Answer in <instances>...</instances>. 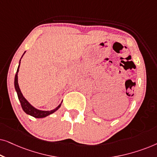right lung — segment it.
<instances>
[{
  "label": "right lung",
  "mask_w": 157,
  "mask_h": 157,
  "mask_svg": "<svg viewBox=\"0 0 157 157\" xmlns=\"http://www.w3.org/2000/svg\"><path fill=\"white\" fill-rule=\"evenodd\" d=\"M24 53H23V54H24ZM20 61H21V60H20ZM20 63H21V62H19V65H18V69H17L16 76H15L14 86H15V89H16V91L17 92V95H18L19 101H20V103H21V107H22L23 110L24 111V112L26 113L27 114L32 116V117H35V118H38V119H40V118L46 117H47V116L50 115V114H51V113H54L55 111H56L58 109H59L60 107H61L62 102L59 105V106L56 107V108L54 109H53V110H51V111H41V110H39V109H36L35 107H33L24 98V96H23L22 93H21V89H20V88H19L18 83V71H19V66H20Z\"/></svg>",
  "instance_id": "add662e5"
}]
</instances>
